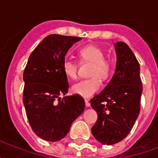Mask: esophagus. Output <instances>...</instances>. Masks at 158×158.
I'll return each mask as SVG.
<instances>
[{"label":"esophagus","mask_w":158,"mask_h":158,"mask_svg":"<svg viewBox=\"0 0 158 158\" xmlns=\"http://www.w3.org/2000/svg\"><path fill=\"white\" fill-rule=\"evenodd\" d=\"M85 106H90V103L88 100H85Z\"/></svg>","instance_id":"34e87169"}]
</instances>
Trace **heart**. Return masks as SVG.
<instances>
[{"mask_svg":"<svg viewBox=\"0 0 158 158\" xmlns=\"http://www.w3.org/2000/svg\"><path fill=\"white\" fill-rule=\"evenodd\" d=\"M80 62L90 63L88 76L89 79H83L72 87L73 93L83 97H90L101 89V81L108 79L113 71V62L104 56V52L99 46L88 45L78 52ZM62 71L68 78L74 79L78 75V63L72 59L65 58L62 64Z\"/></svg>","mask_w":158,"mask_h":158,"instance_id":"heart-1","label":"heart"}]
</instances>
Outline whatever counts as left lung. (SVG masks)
I'll return each mask as SVG.
<instances>
[{"instance_id":"obj_1","label":"left lung","mask_w":158,"mask_h":158,"mask_svg":"<svg viewBox=\"0 0 158 158\" xmlns=\"http://www.w3.org/2000/svg\"><path fill=\"white\" fill-rule=\"evenodd\" d=\"M117 66L110 83L90 100L98 115L91 129L94 137L106 145L118 143L129 135L140 110L142 83L139 64L129 45L115 44Z\"/></svg>"}]
</instances>
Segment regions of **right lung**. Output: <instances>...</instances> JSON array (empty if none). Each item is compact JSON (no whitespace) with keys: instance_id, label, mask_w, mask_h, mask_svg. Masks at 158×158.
<instances>
[{"instance_id":"1","label":"right lung","mask_w":158,"mask_h":158,"mask_svg":"<svg viewBox=\"0 0 158 158\" xmlns=\"http://www.w3.org/2000/svg\"><path fill=\"white\" fill-rule=\"evenodd\" d=\"M80 37L50 35L30 54L23 71V102L33 131L47 141H57L69 133L72 123L84 112L81 96L66 95L68 78L62 64L68 50Z\"/></svg>"}]
</instances>
